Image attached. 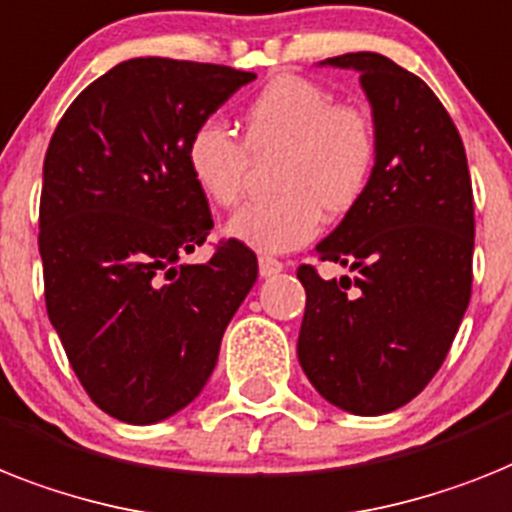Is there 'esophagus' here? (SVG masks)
Wrapping results in <instances>:
<instances>
[{
	"mask_svg": "<svg viewBox=\"0 0 512 512\" xmlns=\"http://www.w3.org/2000/svg\"><path fill=\"white\" fill-rule=\"evenodd\" d=\"M282 269H285V264L277 259H272V256H261L259 259V274L261 277H272V274H280Z\"/></svg>",
	"mask_w": 512,
	"mask_h": 512,
	"instance_id": "34e87169",
	"label": "esophagus"
}]
</instances>
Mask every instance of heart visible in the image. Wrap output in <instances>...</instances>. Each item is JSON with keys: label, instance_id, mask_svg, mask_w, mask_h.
Listing matches in <instances>:
<instances>
[{"label": "heart", "instance_id": "1", "mask_svg": "<svg viewBox=\"0 0 512 512\" xmlns=\"http://www.w3.org/2000/svg\"><path fill=\"white\" fill-rule=\"evenodd\" d=\"M243 143L217 120L188 138L185 162L196 188L214 206L243 198L253 162L269 167L274 196L243 206L225 232L261 253L306 246L327 222L348 217L366 196L379 159L374 122L353 104L301 75H277L243 109Z\"/></svg>", "mask_w": 512, "mask_h": 512}]
</instances>
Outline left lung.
Returning <instances> with one entry per match:
<instances>
[{"instance_id":"left-lung-1","label":"left lung","mask_w":512,"mask_h":512,"mask_svg":"<svg viewBox=\"0 0 512 512\" xmlns=\"http://www.w3.org/2000/svg\"><path fill=\"white\" fill-rule=\"evenodd\" d=\"M322 65L361 73L379 138L361 204L316 246L353 277L322 280L303 264L298 361L342 411L379 416L411 403L439 371L468 301L474 190L466 149L442 101L377 52Z\"/></svg>"}]
</instances>
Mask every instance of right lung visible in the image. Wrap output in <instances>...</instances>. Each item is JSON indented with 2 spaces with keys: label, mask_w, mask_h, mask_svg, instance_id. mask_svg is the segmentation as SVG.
Here are the masks:
<instances>
[{
  "label": "right lung",
  "mask_w": 512,
  "mask_h": 512,
  "mask_svg": "<svg viewBox=\"0 0 512 512\" xmlns=\"http://www.w3.org/2000/svg\"><path fill=\"white\" fill-rule=\"evenodd\" d=\"M253 73L167 57L120 62L62 114L44 159V298L88 398L156 424L198 398L259 277L253 251L206 240L209 201L185 162L190 133Z\"/></svg>",
  "instance_id": "right-lung-1"
}]
</instances>
